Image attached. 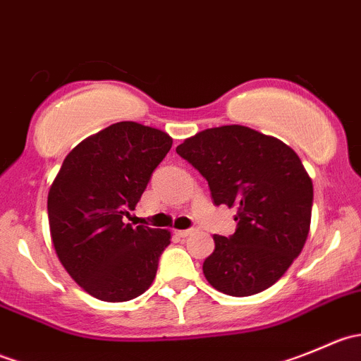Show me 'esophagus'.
<instances>
[{"instance_id": "obj_1", "label": "esophagus", "mask_w": 361, "mask_h": 361, "mask_svg": "<svg viewBox=\"0 0 361 361\" xmlns=\"http://www.w3.org/2000/svg\"><path fill=\"white\" fill-rule=\"evenodd\" d=\"M192 228H187V231H174V234L178 235V238H187V235H190L192 234Z\"/></svg>"}]
</instances>
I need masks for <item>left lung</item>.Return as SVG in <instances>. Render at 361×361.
I'll use <instances>...</instances> for the list:
<instances>
[{"mask_svg": "<svg viewBox=\"0 0 361 361\" xmlns=\"http://www.w3.org/2000/svg\"><path fill=\"white\" fill-rule=\"evenodd\" d=\"M176 152L206 178L216 206L238 209L234 234L213 235L202 264L207 283L232 297L267 290L300 255L311 227L312 181L298 155L245 126L201 130Z\"/></svg>", "mask_w": 361, "mask_h": 361, "instance_id": "8db88e82", "label": "left lung"}]
</instances>
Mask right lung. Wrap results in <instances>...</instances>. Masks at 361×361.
<instances>
[{"label":"right lung","mask_w":361,"mask_h":361,"mask_svg":"<svg viewBox=\"0 0 361 361\" xmlns=\"http://www.w3.org/2000/svg\"><path fill=\"white\" fill-rule=\"evenodd\" d=\"M173 147L164 130L116 122L85 137L64 159L49 190L52 245L68 274L104 302L147 292L171 232L123 224L155 167Z\"/></svg>","instance_id":"add662e5"}]
</instances>
